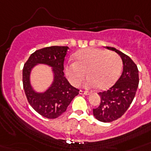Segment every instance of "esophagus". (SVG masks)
Returning a JSON list of instances; mask_svg holds the SVG:
<instances>
[{
  "label": "esophagus",
  "instance_id": "esophagus-1",
  "mask_svg": "<svg viewBox=\"0 0 151 151\" xmlns=\"http://www.w3.org/2000/svg\"><path fill=\"white\" fill-rule=\"evenodd\" d=\"M79 93L81 95H85V96H88V95H89V92H87V91H83V90H80V92Z\"/></svg>",
  "mask_w": 151,
  "mask_h": 151
}]
</instances>
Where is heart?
<instances>
[{"instance_id": "1", "label": "heart", "mask_w": 151, "mask_h": 151, "mask_svg": "<svg viewBox=\"0 0 151 151\" xmlns=\"http://www.w3.org/2000/svg\"><path fill=\"white\" fill-rule=\"evenodd\" d=\"M74 56L76 62L69 63L65 67L66 77L74 86L80 85L87 71L85 87L107 89L117 81L122 72V59L115 52L88 48L77 52Z\"/></svg>"}]
</instances>
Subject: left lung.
Returning <instances> with one entry per match:
<instances>
[{
  "label": "left lung",
  "mask_w": 151,
  "mask_h": 151,
  "mask_svg": "<svg viewBox=\"0 0 151 151\" xmlns=\"http://www.w3.org/2000/svg\"><path fill=\"white\" fill-rule=\"evenodd\" d=\"M106 48L114 51L121 56L123 72L110 89L99 92L100 104L93 109V115L102 122H111L122 117L133 101L139 85L138 68L131 58L114 48Z\"/></svg>",
  "instance_id": "left-lung-1"
}]
</instances>
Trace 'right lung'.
I'll list each match as a JSON object with an SVG mask.
<instances>
[{
  "label": "right lung",
  "mask_w": 151,
  "mask_h": 151,
  "mask_svg": "<svg viewBox=\"0 0 151 151\" xmlns=\"http://www.w3.org/2000/svg\"><path fill=\"white\" fill-rule=\"evenodd\" d=\"M67 46H51L37 50L30 55L22 70V84L27 100L39 114L49 119L59 117L76 96L79 89L73 87L65 78L63 63ZM37 64H46L52 67L53 82L44 93H37L30 84V73Z\"/></svg>",
  "instance_id": "obj_1"
}]
</instances>
